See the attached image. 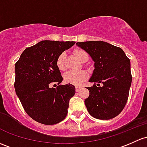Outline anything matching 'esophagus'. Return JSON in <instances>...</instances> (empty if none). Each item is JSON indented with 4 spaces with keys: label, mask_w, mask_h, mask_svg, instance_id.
Instances as JSON below:
<instances>
[{
    "label": "esophagus",
    "mask_w": 147,
    "mask_h": 147,
    "mask_svg": "<svg viewBox=\"0 0 147 147\" xmlns=\"http://www.w3.org/2000/svg\"><path fill=\"white\" fill-rule=\"evenodd\" d=\"M80 89H82V86H75V91H76L77 92H79Z\"/></svg>",
    "instance_id": "34e87169"
}]
</instances>
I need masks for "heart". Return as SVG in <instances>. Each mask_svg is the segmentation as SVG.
<instances>
[{
    "label": "heart",
    "mask_w": 147,
    "mask_h": 147,
    "mask_svg": "<svg viewBox=\"0 0 147 147\" xmlns=\"http://www.w3.org/2000/svg\"><path fill=\"white\" fill-rule=\"evenodd\" d=\"M75 54L78 58L79 61L84 63L86 60L89 59L88 54L82 49H76L75 51ZM65 54L62 53L58 56L56 59V65L61 71L65 69ZM89 76L87 72L85 71H80V72H68L64 75V81L67 84H70L75 86H79L86 81Z\"/></svg>",
    "instance_id": "heart-1"
}]
</instances>
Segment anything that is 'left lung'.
Wrapping results in <instances>:
<instances>
[{
  "label": "left lung",
  "mask_w": 147,
  "mask_h": 147,
  "mask_svg": "<svg viewBox=\"0 0 147 147\" xmlns=\"http://www.w3.org/2000/svg\"><path fill=\"white\" fill-rule=\"evenodd\" d=\"M76 44L94 61L95 69L89 82L97 85L87 87L89 96L84 103L88 112L100 120L115 118L122 112L128 99L132 83L130 61L120 47L105 41Z\"/></svg>",
  "instance_id": "obj_1"
}]
</instances>
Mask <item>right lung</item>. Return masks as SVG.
<instances>
[{
  "instance_id": "1",
  "label": "right lung",
  "mask_w": 147,
  "mask_h": 147,
  "mask_svg": "<svg viewBox=\"0 0 147 147\" xmlns=\"http://www.w3.org/2000/svg\"><path fill=\"white\" fill-rule=\"evenodd\" d=\"M75 44V41H41L27 48L15 63L14 86L17 96L25 112L38 123L54 125L67 115L75 87L70 84L56 88L49 86L62 82L56 59Z\"/></svg>"
}]
</instances>
